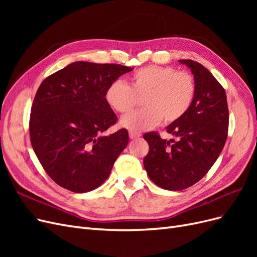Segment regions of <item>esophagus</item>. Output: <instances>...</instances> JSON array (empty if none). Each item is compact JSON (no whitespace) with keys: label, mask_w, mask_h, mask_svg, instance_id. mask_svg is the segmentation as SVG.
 Masks as SVG:
<instances>
[{"label":"esophagus","mask_w":257,"mask_h":257,"mask_svg":"<svg viewBox=\"0 0 257 257\" xmlns=\"http://www.w3.org/2000/svg\"><path fill=\"white\" fill-rule=\"evenodd\" d=\"M128 135H130V138H131V139H134V138H137V137H139V136H141L142 134H141V133H138V132H133V131H130Z\"/></svg>","instance_id":"esophagus-1"}]
</instances>
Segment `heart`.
Instances as JSON below:
<instances>
[{"mask_svg": "<svg viewBox=\"0 0 257 257\" xmlns=\"http://www.w3.org/2000/svg\"><path fill=\"white\" fill-rule=\"evenodd\" d=\"M196 94L194 77L170 66H146L131 75L130 83L111 82L105 97L109 106L120 113L130 111L144 97L143 109L122 116L121 125L131 131H146L164 120L173 123L190 109Z\"/></svg>", "mask_w": 257, "mask_h": 257, "instance_id": "obj_1", "label": "heart"}]
</instances>
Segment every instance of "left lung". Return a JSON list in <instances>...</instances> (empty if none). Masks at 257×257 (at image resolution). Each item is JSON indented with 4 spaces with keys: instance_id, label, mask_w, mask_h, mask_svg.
I'll use <instances>...</instances> for the list:
<instances>
[{
    "instance_id": "1",
    "label": "left lung",
    "mask_w": 257,
    "mask_h": 257,
    "mask_svg": "<svg viewBox=\"0 0 257 257\" xmlns=\"http://www.w3.org/2000/svg\"><path fill=\"white\" fill-rule=\"evenodd\" d=\"M194 75L196 94L186 113L167 126L175 139H162L157 132L144 135L149 152L144 166L151 180L169 191H182L198 182L222 152L228 132L226 93L200 63L180 60Z\"/></svg>"
}]
</instances>
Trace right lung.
Segmentation results:
<instances>
[{
    "instance_id": "right-lung-1",
    "label": "right lung",
    "mask_w": 257,
    "mask_h": 257,
    "mask_svg": "<svg viewBox=\"0 0 257 257\" xmlns=\"http://www.w3.org/2000/svg\"><path fill=\"white\" fill-rule=\"evenodd\" d=\"M133 68L74 62L48 76L38 88L30 115V139L45 172L75 193L94 190L110 175L128 144L121 128L102 135L116 122L105 93Z\"/></svg>"
}]
</instances>
